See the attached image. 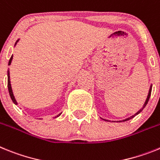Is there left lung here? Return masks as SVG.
<instances>
[{
  "label": "left lung",
  "mask_w": 160,
  "mask_h": 160,
  "mask_svg": "<svg viewBox=\"0 0 160 160\" xmlns=\"http://www.w3.org/2000/svg\"><path fill=\"white\" fill-rule=\"evenodd\" d=\"M151 88H152V84H151V86H150V89H149V92H148V95H147V99H146V101H145V103H144V105H142V107L141 109H139V110L136 113H134V115H132L131 117H130V118H126L124 119V120H122V121H117V122H115V121H112L113 122H126V121H128V120H130L131 118H134V117L136 116V115H138V113H140L142 111V109H144L146 107V105H147V102H148V101H149L150 99V97H151ZM101 119H103L104 121H109V120H106V119H104V118H101Z\"/></svg>",
  "instance_id": "left-lung-1"
}]
</instances>
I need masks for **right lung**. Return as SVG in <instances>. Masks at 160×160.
Listing matches in <instances>:
<instances>
[{"label":"right lung","instance_id":"obj_1","mask_svg":"<svg viewBox=\"0 0 160 160\" xmlns=\"http://www.w3.org/2000/svg\"><path fill=\"white\" fill-rule=\"evenodd\" d=\"M18 41H19V39L17 40V42H15L14 47H15V46H16V44L18 43ZM12 59H13V55L11 56L10 59H9V65L11 64V62H12ZM7 76H8V89H9V96H10L11 99H12V101H13V103H14L15 105H18V102H17V101H16V99H15L14 96H13V90H12V87H11V84H10V76H9V69H8V72H7ZM60 115H61V113H59V114H58L56 117H55V118H57V117L60 116Z\"/></svg>","mask_w":160,"mask_h":160}]
</instances>
